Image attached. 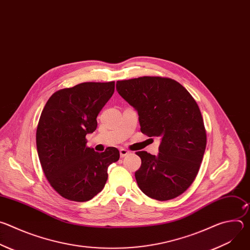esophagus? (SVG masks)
<instances>
[{
  "label": "esophagus",
  "mask_w": 250,
  "mask_h": 250,
  "mask_svg": "<svg viewBox=\"0 0 250 250\" xmlns=\"http://www.w3.org/2000/svg\"><path fill=\"white\" fill-rule=\"evenodd\" d=\"M130 152L127 150V149H125V148H121L120 149V155H121V157L123 158V157H125V156H126L127 154H129Z\"/></svg>",
  "instance_id": "1"
}]
</instances>
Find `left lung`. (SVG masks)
I'll list each match as a JSON object with an SVG mask.
<instances>
[{
	"instance_id": "1",
	"label": "left lung",
	"mask_w": 250,
	"mask_h": 250,
	"mask_svg": "<svg viewBox=\"0 0 250 250\" xmlns=\"http://www.w3.org/2000/svg\"><path fill=\"white\" fill-rule=\"evenodd\" d=\"M117 90L137 111L141 132L161 137L157 155L136 152L139 189L158 201L180 196L194 182L207 145L198 104L180 83L165 77L118 81Z\"/></svg>"
}]
</instances>
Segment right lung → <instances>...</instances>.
I'll return each instance as SVG.
<instances>
[{"instance_id":"obj_1","label":"right lung","mask_w":250,"mask_h":250,"mask_svg":"<svg viewBox=\"0 0 250 250\" xmlns=\"http://www.w3.org/2000/svg\"><path fill=\"white\" fill-rule=\"evenodd\" d=\"M114 92L115 81L81 83L53 93L42 110L37 128L40 161L51 187L67 200L93 199L104 187L109 165L120 159L116 147L99 153L86 139Z\"/></svg>"}]
</instances>
